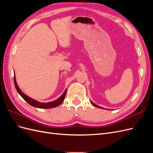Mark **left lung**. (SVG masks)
<instances>
[{
	"label": "left lung",
	"mask_w": 153,
	"mask_h": 153,
	"mask_svg": "<svg viewBox=\"0 0 153 153\" xmlns=\"http://www.w3.org/2000/svg\"><path fill=\"white\" fill-rule=\"evenodd\" d=\"M91 103L92 104V105H93L94 106H96V107H98V108H103L102 107H101V106H98V105H96V104H94V103H92V101H91Z\"/></svg>",
	"instance_id": "left-lung-1"
}]
</instances>
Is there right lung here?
<instances>
[{"label":"right lung","instance_id":"add662e5","mask_svg":"<svg viewBox=\"0 0 153 153\" xmlns=\"http://www.w3.org/2000/svg\"><path fill=\"white\" fill-rule=\"evenodd\" d=\"M14 83H15V85L17 92L19 93V94L22 97V98H24L27 101V102L28 103L29 105H30L31 106H34V107L39 108H51L56 107V106H59V105H61L62 103V101H64V98H65L66 94V90H65V91L64 92V93L61 95V96H60L59 98L55 101H52V102H50V103H40V102H38V101H37L33 99L29 98V96H27L23 93V92L19 89V87H18V86L16 84L15 76H14Z\"/></svg>","mask_w":153,"mask_h":153}]
</instances>
